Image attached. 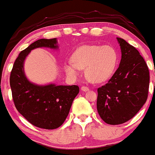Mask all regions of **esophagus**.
Instances as JSON below:
<instances>
[{
	"mask_svg": "<svg viewBox=\"0 0 155 155\" xmlns=\"http://www.w3.org/2000/svg\"><path fill=\"white\" fill-rule=\"evenodd\" d=\"M81 90H83L84 92H87L88 90H90V88L88 87H87V86H83V87H81Z\"/></svg>",
	"mask_w": 155,
	"mask_h": 155,
	"instance_id": "obj_1",
	"label": "esophagus"
}]
</instances>
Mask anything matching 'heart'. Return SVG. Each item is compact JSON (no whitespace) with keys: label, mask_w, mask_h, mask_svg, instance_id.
<instances>
[{"label":"heart","mask_w":155,"mask_h":155,"mask_svg":"<svg viewBox=\"0 0 155 155\" xmlns=\"http://www.w3.org/2000/svg\"><path fill=\"white\" fill-rule=\"evenodd\" d=\"M118 62L117 52L112 46L84 45L72 54V61L65 63L68 75L76 78L83 68L86 77L94 83L108 81L115 71Z\"/></svg>","instance_id":"heart-1"}]
</instances>
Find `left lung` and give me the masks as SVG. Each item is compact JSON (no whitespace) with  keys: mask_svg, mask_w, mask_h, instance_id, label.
I'll return each instance as SVG.
<instances>
[{"mask_svg":"<svg viewBox=\"0 0 155 155\" xmlns=\"http://www.w3.org/2000/svg\"><path fill=\"white\" fill-rule=\"evenodd\" d=\"M121 49L118 68L107 84L99 87L96 106L101 118L111 125L133 118L145 103L149 88V71L139 51L117 38Z\"/></svg>","mask_w":155,"mask_h":155,"instance_id":"8db88e82","label":"left lung"}]
</instances>
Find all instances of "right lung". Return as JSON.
I'll return each mask as SVG.
<instances>
[{
  "instance_id": "right-lung-1",
  "label": "right lung",
  "mask_w": 155,
  "mask_h": 155,
  "mask_svg": "<svg viewBox=\"0 0 155 155\" xmlns=\"http://www.w3.org/2000/svg\"><path fill=\"white\" fill-rule=\"evenodd\" d=\"M56 38L40 39L32 43L16 58L10 77L12 96L17 111L32 125L46 130L56 129L64 123L79 93V87L32 84L25 77L23 63L31 50L38 47L56 49Z\"/></svg>"
}]
</instances>
